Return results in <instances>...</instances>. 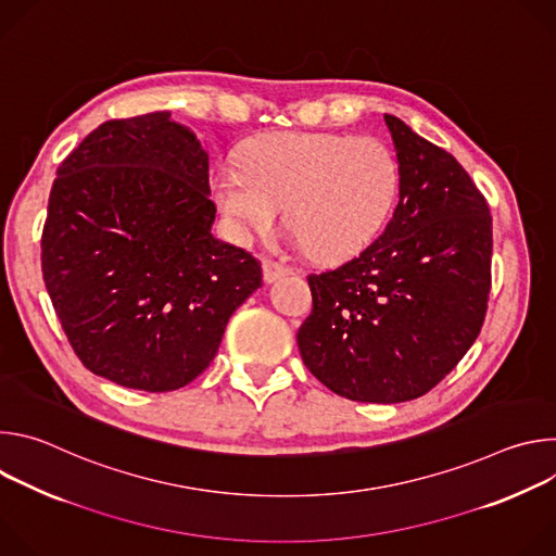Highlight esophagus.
Wrapping results in <instances>:
<instances>
[{"mask_svg":"<svg viewBox=\"0 0 556 556\" xmlns=\"http://www.w3.org/2000/svg\"><path fill=\"white\" fill-rule=\"evenodd\" d=\"M264 279L268 281V283H273V281H277L279 277H283V275H288L290 273V266H286V264H281V262H275V260H264Z\"/></svg>","mask_w":556,"mask_h":556,"instance_id":"1","label":"esophagus"}]
</instances>
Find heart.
<instances>
[{
	"label": "heart",
	"mask_w": 556,
	"mask_h": 556,
	"mask_svg": "<svg viewBox=\"0 0 556 556\" xmlns=\"http://www.w3.org/2000/svg\"><path fill=\"white\" fill-rule=\"evenodd\" d=\"M211 189L237 240L270 230L286 206L294 242L314 260L341 262L376 240L401 169L378 138L273 131L242 149V165L219 163Z\"/></svg>",
	"instance_id": "obj_1"
}]
</instances>
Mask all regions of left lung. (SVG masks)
<instances>
[{
    "instance_id": "8db88e82",
    "label": "left lung",
    "mask_w": 556,
    "mask_h": 556,
    "mask_svg": "<svg viewBox=\"0 0 556 556\" xmlns=\"http://www.w3.org/2000/svg\"><path fill=\"white\" fill-rule=\"evenodd\" d=\"M401 169L393 217L358 257L309 275L296 332L305 367L356 403L431 391L478 339L489 307L493 217L442 147L384 114Z\"/></svg>"
}]
</instances>
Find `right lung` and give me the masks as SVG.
Segmentation results:
<instances>
[{
  "label": "right lung",
  "mask_w": 556,
  "mask_h": 556,
  "mask_svg": "<svg viewBox=\"0 0 556 556\" xmlns=\"http://www.w3.org/2000/svg\"><path fill=\"white\" fill-rule=\"evenodd\" d=\"M208 155L169 112L99 125L56 169L41 270L92 374L174 391L215 358L262 264L211 235Z\"/></svg>",
  "instance_id": "1"
}]
</instances>
